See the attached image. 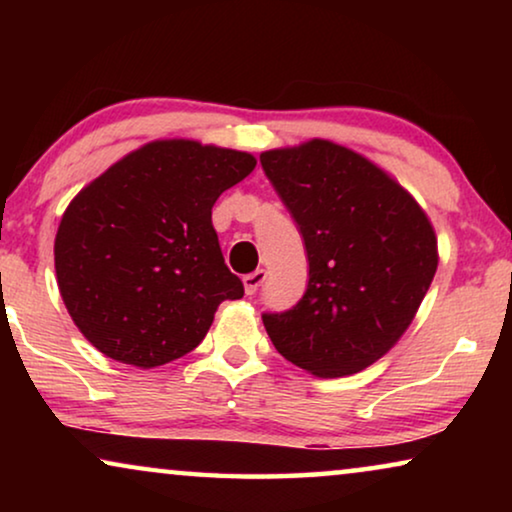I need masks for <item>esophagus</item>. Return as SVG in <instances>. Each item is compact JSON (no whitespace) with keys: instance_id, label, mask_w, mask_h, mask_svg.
I'll list each match as a JSON object with an SVG mask.
<instances>
[{"instance_id":"obj_1","label":"esophagus","mask_w":512,"mask_h":512,"mask_svg":"<svg viewBox=\"0 0 512 512\" xmlns=\"http://www.w3.org/2000/svg\"><path fill=\"white\" fill-rule=\"evenodd\" d=\"M265 279H268V272L263 268H258L256 272H251V275L244 277L242 282H244V291H247V296H254V293L263 286Z\"/></svg>"}]
</instances>
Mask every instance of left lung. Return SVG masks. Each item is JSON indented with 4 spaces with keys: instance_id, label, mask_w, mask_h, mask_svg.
Instances as JSON below:
<instances>
[{
    "instance_id": "left-lung-1",
    "label": "left lung",
    "mask_w": 512,
    "mask_h": 512,
    "mask_svg": "<svg viewBox=\"0 0 512 512\" xmlns=\"http://www.w3.org/2000/svg\"><path fill=\"white\" fill-rule=\"evenodd\" d=\"M261 165L310 263L303 298L263 314L272 345L319 377L373 366L415 319L436 275L429 216L387 172L326 139L265 151Z\"/></svg>"
}]
</instances>
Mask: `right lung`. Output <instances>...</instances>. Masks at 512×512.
<instances>
[{
  "instance_id": "right-lung-1",
  "label": "right lung",
  "mask_w": 512,
  "mask_h": 512,
  "mask_svg": "<svg viewBox=\"0 0 512 512\" xmlns=\"http://www.w3.org/2000/svg\"><path fill=\"white\" fill-rule=\"evenodd\" d=\"M254 167L251 153L160 139L69 202L55 235V275L90 345L139 368L200 345L216 307L244 296L223 261L212 207Z\"/></svg>"
}]
</instances>
